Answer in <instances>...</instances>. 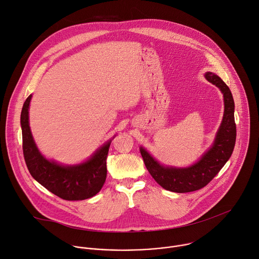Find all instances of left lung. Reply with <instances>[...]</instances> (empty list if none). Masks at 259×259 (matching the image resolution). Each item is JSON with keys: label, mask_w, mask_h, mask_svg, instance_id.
Returning <instances> with one entry per match:
<instances>
[{"label": "left lung", "mask_w": 259, "mask_h": 259, "mask_svg": "<svg viewBox=\"0 0 259 259\" xmlns=\"http://www.w3.org/2000/svg\"><path fill=\"white\" fill-rule=\"evenodd\" d=\"M206 79L224 93L225 114L211 149L199 162L189 168H169L160 165L149 153L140 147V154L146 169L160 186L174 193H190L206 187L231 158L237 136L235 123V102L228 85L213 72H207Z\"/></svg>", "instance_id": "left-lung-1"}]
</instances>
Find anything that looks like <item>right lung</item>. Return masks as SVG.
<instances>
[{
  "label": "right lung",
  "mask_w": 259,
  "mask_h": 259,
  "mask_svg": "<svg viewBox=\"0 0 259 259\" xmlns=\"http://www.w3.org/2000/svg\"><path fill=\"white\" fill-rule=\"evenodd\" d=\"M31 95L23 103L20 123L22 150L30 175L49 192L67 201H79L95 196L106 178V158L110 141L87 162L77 166H60L45 159L36 149L28 125V106Z\"/></svg>",
  "instance_id": "1"
}]
</instances>
